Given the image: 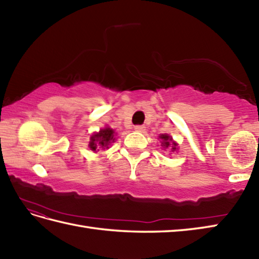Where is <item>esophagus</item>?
I'll return each mask as SVG.
<instances>
[{
	"label": "esophagus",
	"mask_w": 259,
	"mask_h": 259,
	"mask_svg": "<svg viewBox=\"0 0 259 259\" xmlns=\"http://www.w3.org/2000/svg\"><path fill=\"white\" fill-rule=\"evenodd\" d=\"M135 130L138 131V133H144L145 126L144 125H135Z\"/></svg>",
	"instance_id": "obj_1"
}]
</instances>
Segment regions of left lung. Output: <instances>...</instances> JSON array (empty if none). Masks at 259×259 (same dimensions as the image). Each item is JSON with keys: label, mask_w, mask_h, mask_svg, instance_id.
<instances>
[{"label": "left lung", "mask_w": 259, "mask_h": 259, "mask_svg": "<svg viewBox=\"0 0 259 259\" xmlns=\"http://www.w3.org/2000/svg\"><path fill=\"white\" fill-rule=\"evenodd\" d=\"M160 139H162V141H161L162 145L161 146H163L164 148L170 147V148H171V151H175L176 149H177V147H176V146H177V144L172 141L171 137H169L168 135H161Z\"/></svg>", "instance_id": "8db88e82"}]
</instances>
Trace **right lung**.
Listing matches in <instances>:
<instances>
[{
  "mask_svg": "<svg viewBox=\"0 0 259 259\" xmlns=\"http://www.w3.org/2000/svg\"><path fill=\"white\" fill-rule=\"evenodd\" d=\"M114 131L110 128L100 130V133L93 135L90 139L89 147L92 151H100L108 149L109 146L114 142Z\"/></svg>",
  "mask_w": 259,
  "mask_h": 259,
  "instance_id": "1",
  "label": "right lung"
}]
</instances>
